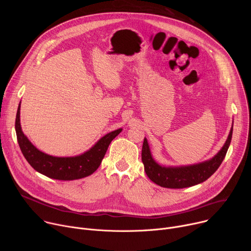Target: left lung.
<instances>
[{
    "label": "left lung",
    "instance_id": "obj_1",
    "mask_svg": "<svg viewBox=\"0 0 251 251\" xmlns=\"http://www.w3.org/2000/svg\"><path fill=\"white\" fill-rule=\"evenodd\" d=\"M232 128L229 131L228 137L223 148L211 159L189 166H163L158 164L152 154L145 138L142 147V162L150 180L163 188L169 189H183L189 188L204 182L216 172L223 163L232 137Z\"/></svg>",
    "mask_w": 251,
    "mask_h": 251
}]
</instances>
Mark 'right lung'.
Masks as SVG:
<instances>
[{"instance_id": "right-lung-1", "label": "right lung", "mask_w": 251, "mask_h": 251, "mask_svg": "<svg viewBox=\"0 0 251 251\" xmlns=\"http://www.w3.org/2000/svg\"><path fill=\"white\" fill-rule=\"evenodd\" d=\"M21 102L16 116V133L21 151L28 164L37 172L54 180L73 181L93 174L100 166L111 141L122 128L100 138L86 152L75 157H55L40 151L24 134L20 119Z\"/></svg>"}]
</instances>
